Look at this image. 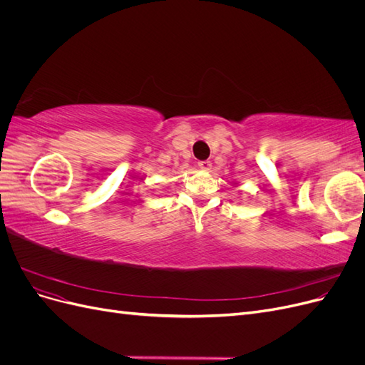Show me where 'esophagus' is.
I'll list each match as a JSON object with an SVG mask.
<instances>
[{"label":"esophagus","mask_w":365,"mask_h":365,"mask_svg":"<svg viewBox=\"0 0 365 365\" xmlns=\"http://www.w3.org/2000/svg\"><path fill=\"white\" fill-rule=\"evenodd\" d=\"M197 169L207 172V170L212 169V163H210V161H201V163H197Z\"/></svg>","instance_id":"1"}]
</instances>
